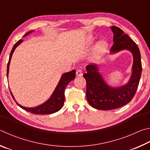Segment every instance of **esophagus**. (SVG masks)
<instances>
[{"instance_id":"1","label":"esophagus","mask_w":150,"mask_h":150,"mask_svg":"<svg viewBox=\"0 0 150 150\" xmlns=\"http://www.w3.org/2000/svg\"><path fill=\"white\" fill-rule=\"evenodd\" d=\"M76 75L78 76H81L83 75V72H82V70L81 69H78L76 70Z\"/></svg>"}]
</instances>
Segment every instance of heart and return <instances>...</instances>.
Masks as SVG:
<instances>
[{"label":"heart","instance_id":"1","mask_svg":"<svg viewBox=\"0 0 150 150\" xmlns=\"http://www.w3.org/2000/svg\"><path fill=\"white\" fill-rule=\"evenodd\" d=\"M107 49V45L104 42H101L98 45L97 51L96 52V59H99L104 54Z\"/></svg>","mask_w":150,"mask_h":150}]
</instances>
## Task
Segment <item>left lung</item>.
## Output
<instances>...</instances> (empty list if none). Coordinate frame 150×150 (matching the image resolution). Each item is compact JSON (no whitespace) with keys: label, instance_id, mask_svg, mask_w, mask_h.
<instances>
[{"label":"left lung","instance_id":"8db88e82","mask_svg":"<svg viewBox=\"0 0 150 150\" xmlns=\"http://www.w3.org/2000/svg\"><path fill=\"white\" fill-rule=\"evenodd\" d=\"M111 30L114 33V43L111 52L115 53L123 49L132 52V74L127 84L113 88L104 82L97 65L90 64L86 67L87 72L83 75L86 80V98L91 107L99 110L117 109L129 103L137 90L142 70L140 52L137 45L121 29L112 26Z\"/></svg>","mask_w":150,"mask_h":150}]
</instances>
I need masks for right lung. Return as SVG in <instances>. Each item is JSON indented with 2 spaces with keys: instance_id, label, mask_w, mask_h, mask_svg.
<instances>
[{
  "instance_id": "right-lung-1",
  "label": "right lung",
  "mask_w": 150,
  "mask_h": 150,
  "mask_svg": "<svg viewBox=\"0 0 150 150\" xmlns=\"http://www.w3.org/2000/svg\"><path fill=\"white\" fill-rule=\"evenodd\" d=\"M31 31H29L27 33H25L24 36L28 35L29 33H31ZM22 42V39H20L19 41H17L16 43L13 47L11 52H10V57H9V60L7 64V76L8 74V70H9V65L10 62V60H11L12 55L14 52L15 49L16 48L17 46L19 45ZM76 76V70H73L69 72L64 73V74L62 76L61 78L59 81V83L57 86L56 89H55L53 93L51 96V98H49L48 101H47L45 103L41 105L38 106L36 107H33V108H26V107L21 106L20 105L18 104L17 102L16 103H17L18 106H20L21 108L25 110L30 112H31L33 114H38V115H47V114H51L54 113L55 112L59 111V110L62 108L63 106V104H64V90L66 87H67V85L71 81L74 80ZM10 93L12 96L13 99H14V97L12 96V93L10 91ZM15 100V99H14Z\"/></svg>"
}]
</instances>
